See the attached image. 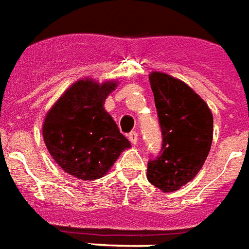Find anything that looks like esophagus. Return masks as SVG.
<instances>
[{
    "mask_svg": "<svg viewBox=\"0 0 249 249\" xmlns=\"http://www.w3.org/2000/svg\"><path fill=\"white\" fill-rule=\"evenodd\" d=\"M127 137H128V140H130L134 145H136L137 141H139V135H137L136 131H131L130 134L127 135Z\"/></svg>",
    "mask_w": 249,
    "mask_h": 249,
    "instance_id": "esophagus-1",
    "label": "esophagus"
}]
</instances>
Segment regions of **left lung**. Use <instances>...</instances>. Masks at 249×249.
<instances>
[{
  "instance_id": "left-lung-1",
  "label": "left lung",
  "mask_w": 249,
  "mask_h": 249,
  "mask_svg": "<svg viewBox=\"0 0 249 249\" xmlns=\"http://www.w3.org/2000/svg\"><path fill=\"white\" fill-rule=\"evenodd\" d=\"M162 149L149 159L146 178L162 192H176L196 178L204 164L213 136V117L202 97L166 73L149 75Z\"/></svg>"
}]
</instances>
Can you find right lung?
<instances>
[{"instance_id":"right-lung-1","label":"right lung","mask_w":249,"mask_h":249,"mask_svg":"<svg viewBox=\"0 0 249 249\" xmlns=\"http://www.w3.org/2000/svg\"><path fill=\"white\" fill-rule=\"evenodd\" d=\"M117 87L115 81L99 85L90 78L77 81L50 109L42 134L53 160L81 180L103 178L130 141L104 109Z\"/></svg>"}]
</instances>
